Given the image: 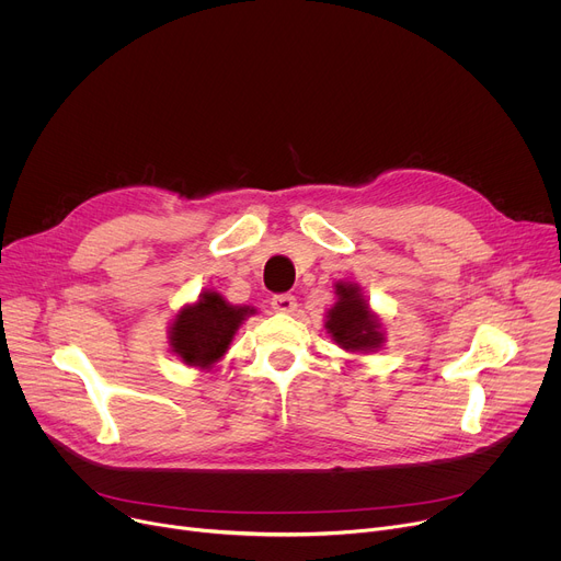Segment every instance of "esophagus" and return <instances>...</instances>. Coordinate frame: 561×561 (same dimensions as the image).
<instances>
[{"mask_svg":"<svg viewBox=\"0 0 561 561\" xmlns=\"http://www.w3.org/2000/svg\"><path fill=\"white\" fill-rule=\"evenodd\" d=\"M272 308H274L276 312L291 314V312L298 308V304H296V298H294L291 294H276V296L272 298Z\"/></svg>","mask_w":561,"mask_h":561,"instance_id":"34e87169","label":"esophagus"}]
</instances>
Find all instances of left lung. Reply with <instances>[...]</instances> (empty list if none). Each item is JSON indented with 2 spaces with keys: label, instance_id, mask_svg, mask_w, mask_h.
Here are the masks:
<instances>
[{
  "label": "left lung",
  "instance_id": "1",
  "mask_svg": "<svg viewBox=\"0 0 561 561\" xmlns=\"http://www.w3.org/2000/svg\"><path fill=\"white\" fill-rule=\"evenodd\" d=\"M339 300L328 312V332L343 351H373L383 341L377 319L370 314L368 304L357 285L336 283Z\"/></svg>",
  "mask_w": 561,
  "mask_h": 561
}]
</instances>
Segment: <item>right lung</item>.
<instances>
[{"instance_id":"1","label":"right lung","mask_w":561,"mask_h":561,"mask_svg":"<svg viewBox=\"0 0 561 561\" xmlns=\"http://www.w3.org/2000/svg\"><path fill=\"white\" fill-rule=\"evenodd\" d=\"M251 308L229 306L218 291H206L195 306L184 308L170 328V346L184 364L208 368L218 362Z\"/></svg>"}]
</instances>
